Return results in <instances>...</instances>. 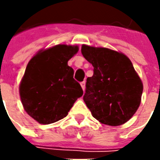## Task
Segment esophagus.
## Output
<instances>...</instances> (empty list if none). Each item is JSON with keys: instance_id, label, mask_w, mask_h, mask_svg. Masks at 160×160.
Returning <instances> with one entry per match:
<instances>
[{"instance_id": "34e87169", "label": "esophagus", "mask_w": 160, "mask_h": 160, "mask_svg": "<svg viewBox=\"0 0 160 160\" xmlns=\"http://www.w3.org/2000/svg\"><path fill=\"white\" fill-rule=\"evenodd\" d=\"M81 86H82V89L84 91V89H85V82H84V81H83V82L81 83Z\"/></svg>"}]
</instances>
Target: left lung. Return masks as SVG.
<instances>
[{
	"instance_id": "1",
	"label": "left lung",
	"mask_w": 160,
	"mask_h": 160,
	"mask_svg": "<svg viewBox=\"0 0 160 160\" xmlns=\"http://www.w3.org/2000/svg\"><path fill=\"white\" fill-rule=\"evenodd\" d=\"M81 52L93 67L83 95L92 117L108 126L125 124L138 109L143 90L131 60L107 48L83 45Z\"/></svg>"
}]
</instances>
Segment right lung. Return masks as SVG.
<instances>
[{
	"instance_id": "add662e5",
	"label": "right lung",
	"mask_w": 160,
	"mask_h": 160,
	"mask_svg": "<svg viewBox=\"0 0 160 160\" xmlns=\"http://www.w3.org/2000/svg\"><path fill=\"white\" fill-rule=\"evenodd\" d=\"M78 47L58 44L34 55L28 62L19 85L22 104L38 123L48 125L64 118L83 95L74 69L68 61Z\"/></svg>"
}]
</instances>
